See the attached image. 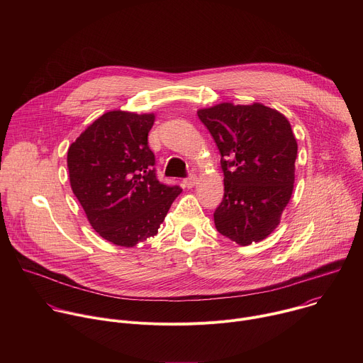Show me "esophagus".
Here are the masks:
<instances>
[{
  "instance_id": "esophagus-1",
  "label": "esophagus",
  "mask_w": 363,
  "mask_h": 363,
  "mask_svg": "<svg viewBox=\"0 0 363 363\" xmlns=\"http://www.w3.org/2000/svg\"><path fill=\"white\" fill-rule=\"evenodd\" d=\"M195 184H196V177H195L194 174H191L188 178L184 179V185H185L186 188H192Z\"/></svg>"
}]
</instances>
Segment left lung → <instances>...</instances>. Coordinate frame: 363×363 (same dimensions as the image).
Wrapping results in <instances>:
<instances>
[{"label": "left lung", "mask_w": 363, "mask_h": 363, "mask_svg": "<svg viewBox=\"0 0 363 363\" xmlns=\"http://www.w3.org/2000/svg\"><path fill=\"white\" fill-rule=\"evenodd\" d=\"M220 153L224 198L216 228L240 245L258 242L280 224L294 184L297 142L290 122L262 103L198 111Z\"/></svg>", "instance_id": "left-lung-1"}]
</instances>
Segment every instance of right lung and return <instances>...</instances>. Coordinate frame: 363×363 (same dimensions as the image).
<instances>
[{
  "instance_id": "add662e5",
  "label": "right lung",
  "mask_w": 363,
  "mask_h": 363,
  "mask_svg": "<svg viewBox=\"0 0 363 363\" xmlns=\"http://www.w3.org/2000/svg\"><path fill=\"white\" fill-rule=\"evenodd\" d=\"M153 122V113L106 112L67 150L70 185L90 225L121 247L157 235L182 191L157 179L147 146Z\"/></svg>"
}]
</instances>
